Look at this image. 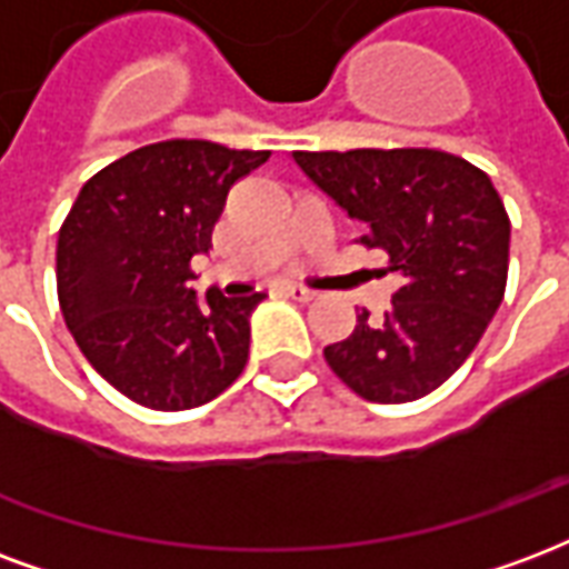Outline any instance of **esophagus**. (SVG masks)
Here are the masks:
<instances>
[{
	"label": "esophagus",
	"mask_w": 569,
	"mask_h": 569,
	"mask_svg": "<svg viewBox=\"0 0 569 569\" xmlns=\"http://www.w3.org/2000/svg\"><path fill=\"white\" fill-rule=\"evenodd\" d=\"M283 296L292 298V301H301V305H307V301H313V298H317V292H310V289H305V286H286Z\"/></svg>",
	"instance_id": "1"
}]
</instances>
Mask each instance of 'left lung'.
<instances>
[{"label":"left lung","instance_id":"8db88e82","mask_svg":"<svg viewBox=\"0 0 569 569\" xmlns=\"http://www.w3.org/2000/svg\"><path fill=\"white\" fill-rule=\"evenodd\" d=\"M292 159L401 277L382 319L361 310L326 361L365 401L425 398L465 365L503 301L509 217L498 189L467 159L428 147Z\"/></svg>","mask_w":569,"mask_h":569}]
</instances>
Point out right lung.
Masks as SVG:
<instances>
[{
  "instance_id": "right-lung-1",
  "label": "right lung",
  "mask_w": 569,
  "mask_h": 569,
  "mask_svg": "<svg viewBox=\"0 0 569 569\" xmlns=\"http://www.w3.org/2000/svg\"><path fill=\"white\" fill-rule=\"evenodd\" d=\"M271 150L213 141H159L126 153L83 183L60 229L57 289L71 338L129 401L192 410L241 377L250 313L264 292L196 296L192 256L229 189Z\"/></svg>"
}]
</instances>
